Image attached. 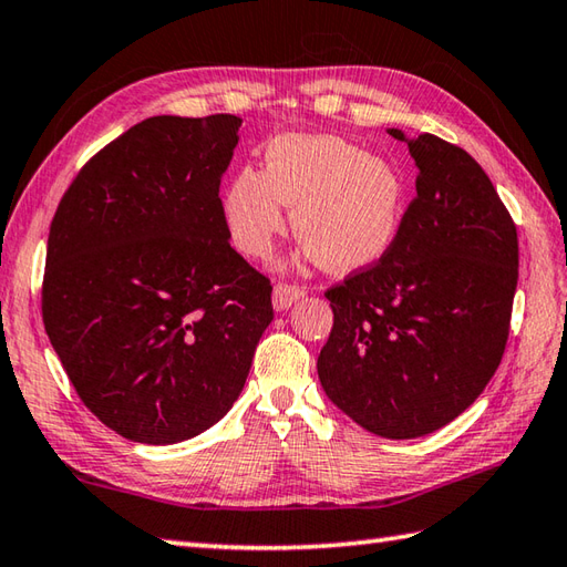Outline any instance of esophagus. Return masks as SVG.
<instances>
[{"mask_svg": "<svg viewBox=\"0 0 567 567\" xmlns=\"http://www.w3.org/2000/svg\"><path fill=\"white\" fill-rule=\"evenodd\" d=\"M306 291L293 284H276L274 286V308L276 310H288L298 298H303Z\"/></svg>", "mask_w": 567, "mask_h": 567, "instance_id": "obj_1", "label": "esophagus"}]
</instances>
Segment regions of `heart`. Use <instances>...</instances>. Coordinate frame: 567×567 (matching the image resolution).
<instances>
[{
	"instance_id": "b5f03b06",
	"label": "heart",
	"mask_w": 567,
	"mask_h": 567,
	"mask_svg": "<svg viewBox=\"0 0 567 567\" xmlns=\"http://www.w3.org/2000/svg\"><path fill=\"white\" fill-rule=\"evenodd\" d=\"M293 229L330 271H354L384 257L403 215L401 173L386 158L330 134H286L267 148V166L241 168L227 183L223 215L235 247L261 259Z\"/></svg>"
}]
</instances>
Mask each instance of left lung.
I'll return each mask as SVG.
<instances>
[{
	"mask_svg": "<svg viewBox=\"0 0 567 567\" xmlns=\"http://www.w3.org/2000/svg\"><path fill=\"white\" fill-rule=\"evenodd\" d=\"M389 134L419 166L415 198L384 257L326 293L334 320L318 379L364 431L409 441L455 421L499 367L518 239L465 148L433 134Z\"/></svg>",
	"mask_w": 567,
	"mask_h": 567,
	"instance_id": "left-lung-1",
	"label": "left lung"
}]
</instances>
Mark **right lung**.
Returning a JSON list of instances; mask_svg holds the SVG:
<instances>
[{
	"label": "right lung",
	"instance_id": "add662e5",
	"mask_svg": "<svg viewBox=\"0 0 567 567\" xmlns=\"http://www.w3.org/2000/svg\"><path fill=\"white\" fill-rule=\"evenodd\" d=\"M241 120L148 117L92 156L51 223L43 326L78 396L126 441L200 435L245 389L274 320L229 247L219 178Z\"/></svg>",
	"mask_w": 567,
	"mask_h": 567
}]
</instances>
